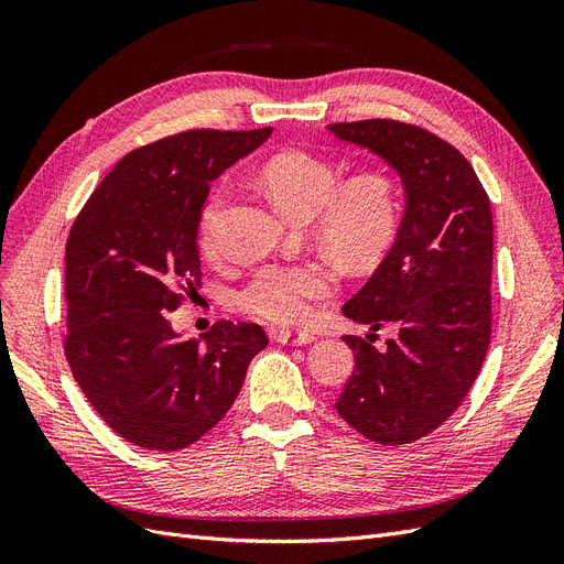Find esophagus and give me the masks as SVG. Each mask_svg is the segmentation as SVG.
I'll return each instance as SVG.
<instances>
[{
  "label": "esophagus",
  "mask_w": 564,
  "mask_h": 564,
  "mask_svg": "<svg viewBox=\"0 0 564 564\" xmlns=\"http://www.w3.org/2000/svg\"><path fill=\"white\" fill-rule=\"evenodd\" d=\"M315 336L308 334V332H278L275 334V340L282 346H305L311 344Z\"/></svg>",
  "instance_id": "obj_1"
}]
</instances>
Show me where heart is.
Masks as SVG:
<instances>
[{
  "label": "heart",
  "instance_id": "1",
  "mask_svg": "<svg viewBox=\"0 0 564 564\" xmlns=\"http://www.w3.org/2000/svg\"><path fill=\"white\" fill-rule=\"evenodd\" d=\"M261 183L289 216L315 218V235L350 270L379 263L398 240L404 214L400 181L388 172H362L340 183L338 166L305 150L272 155ZM230 187L218 185L199 214V249L209 261L226 256L224 228ZM336 292V272L319 261H270L237 292L240 311L280 327H299L313 305Z\"/></svg>",
  "mask_w": 564,
  "mask_h": 564
}]
</instances>
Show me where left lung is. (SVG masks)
<instances>
[{
  "mask_svg": "<svg viewBox=\"0 0 564 564\" xmlns=\"http://www.w3.org/2000/svg\"><path fill=\"white\" fill-rule=\"evenodd\" d=\"M398 169L406 212L386 261L344 315L398 336H344L355 369L336 412L379 445H409L445 423L473 388L491 338L489 195L447 141L398 119L329 124Z\"/></svg>",
  "mask_w": 564,
  "mask_h": 564,
  "instance_id": "8db88e82",
  "label": "left lung"
}]
</instances>
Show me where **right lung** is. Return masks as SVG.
Masks as SVG:
<instances>
[{
  "mask_svg": "<svg viewBox=\"0 0 564 564\" xmlns=\"http://www.w3.org/2000/svg\"><path fill=\"white\" fill-rule=\"evenodd\" d=\"M270 127L191 129L131 150L98 183L65 245L67 365L96 414L135 447H191L226 416L263 327L218 319L181 340L169 313L202 289L197 228L209 183Z\"/></svg>",
  "mask_w": 564,
  "mask_h": 564,
  "instance_id": "add662e5",
  "label": "right lung"
}]
</instances>
